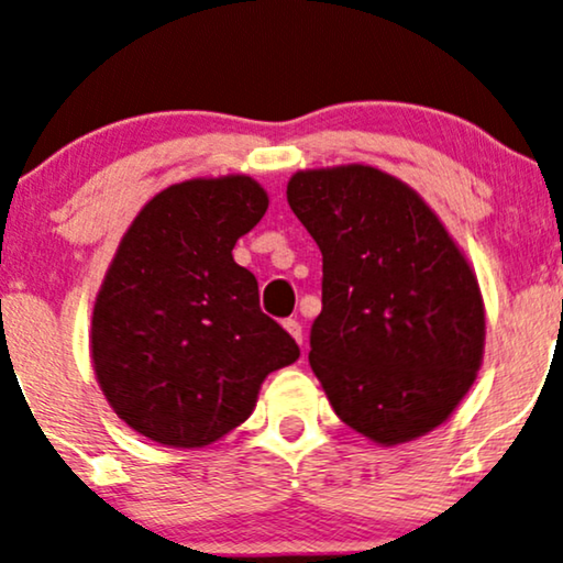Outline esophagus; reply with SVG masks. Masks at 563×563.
<instances>
[{
	"instance_id": "34e87169",
	"label": "esophagus",
	"mask_w": 563,
	"mask_h": 563,
	"mask_svg": "<svg viewBox=\"0 0 563 563\" xmlns=\"http://www.w3.org/2000/svg\"><path fill=\"white\" fill-rule=\"evenodd\" d=\"M283 327H286V332L290 334V338H294V340H296V343H298V345H301V343H303V332H301V324H298V322H296V319H286V322H283Z\"/></svg>"
}]
</instances>
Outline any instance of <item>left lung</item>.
I'll use <instances>...</instances> for the list:
<instances>
[{
	"label": "left lung",
	"mask_w": 563,
	"mask_h": 563,
	"mask_svg": "<svg viewBox=\"0 0 563 563\" xmlns=\"http://www.w3.org/2000/svg\"><path fill=\"white\" fill-rule=\"evenodd\" d=\"M286 195L322 252L309 364L332 410L382 446L426 437L483 364L471 262L416 189L374 166L296 170Z\"/></svg>",
	"instance_id": "8db88e82"
}]
</instances>
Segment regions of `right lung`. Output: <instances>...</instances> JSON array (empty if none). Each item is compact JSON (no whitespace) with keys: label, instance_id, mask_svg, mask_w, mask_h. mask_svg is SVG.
Wrapping results in <instances>:
<instances>
[{"label":"right lung","instance_id":"1","mask_svg":"<svg viewBox=\"0 0 563 563\" xmlns=\"http://www.w3.org/2000/svg\"><path fill=\"white\" fill-rule=\"evenodd\" d=\"M269 197L252 176L158 191L119 241L92 303L90 358L122 421L197 450L252 416L262 382L301 355L262 314L257 277L233 262Z\"/></svg>","mask_w":563,"mask_h":563}]
</instances>
